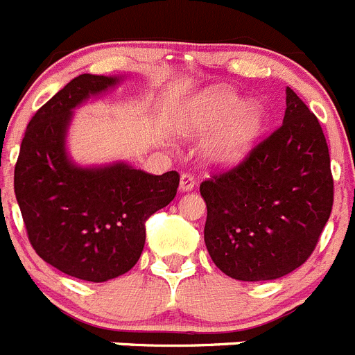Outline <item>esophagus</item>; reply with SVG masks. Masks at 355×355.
<instances>
[{"mask_svg":"<svg viewBox=\"0 0 355 355\" xmlns=\"http://www.w3.org/2000/svg\"><path fill=\"white\" fill-rule=\"evenodd\" d=\"M195 187V180H193V175L191 174H181V181H180V190L181 191H190L193 190Z\"/></svg>","mask_w":355,"mask_h":355,"instance_id":"1","label":"esophagus"}]
</instances>
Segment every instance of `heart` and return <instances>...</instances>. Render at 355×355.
Wrapping results in <instances>:
<instances>
[{
	"instance_id": "1",
	"label": "heart",
	"mask_w": 355,
	"mask_h": 355,
	"mask_svg": "<svg viewBox=\"0 0 355 355\" xmlns=\"http://www.w3.org/2000/svg\"><path fill=\"white\" fill-rule=\"evenodd\" d=\"M241 103L232 89L211 87L188 103L181 119L184 133H206L223 123L207 144V155L218 165H236L248 155L259 137L264 110L259 103Z\"/></svg>"
}]
</instances>
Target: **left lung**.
Segmentation results:
<instances>
[{"label": "left lung", "instance_id": "8db88e82", "mask_svg": "<svg viewBox=\"0 0 355 355\" xmlns=\"http://www.w3.org/2000/svg\"><path fill=\"white\" fill-rule=\"evenodd\" d=\"M333 184L320 123L287 87L282 126L241 164L200 183L204 241L216 268L230 278L260 282L303 266L329 220Z\"/></svg>", "mask_w": 355, "mask_h": 355}]
</instances>
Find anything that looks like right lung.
Segmentation results:
<instances>
[{
	"mask_svg": "<svg viewBox=\"0 0 355 355\" xmlns=\"http://www.w3.org/2000/svg\"><path fill=\"white\" fill-rule=\"evenodd\" d=\"M119 77L71 79L35 112L26 128L14 188L28 239L52 268L86 282H107L137 264L146 220L178 193L175 171L153 175L126 164H71L64 137L76 109Z\"/></svg>",
	"mask_w": 355,
	"mask_h": 355,
	"instance_id": "add662e5",
	"label": "right lung"
}]
</instances>
